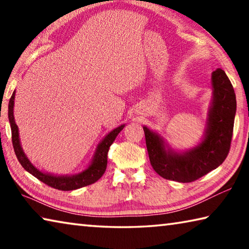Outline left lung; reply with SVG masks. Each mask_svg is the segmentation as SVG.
Segmentation results:
<instances>
[{"mask_svg":"<svg viewBox=\"0 0 249 249\" xmlns=\"http://www.w3.org/2000/svg\"><path fill=\"white\" fill-rule=\"evenodd\" d=\"M213 103L209 112L204 141L185 154L166 150L159 135L144 128L146 146L154 170L167 180L192 182L215 169L226 159L233 137L236 96L222 69L212 73Z\"/></svg>","mask_w":249,"mask_h":249,"instance_id":"left-lung-1","label":"left lung"}]
</instances>
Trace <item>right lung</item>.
<instances>
[{
  "mask_svg": "<svg viewBox=\"0 0 249 249\" xmlns=\"http://www.w3.org/2000/svg\"><path fill=\"white\" fill-rule=\"evenodd\" d=\"M14 99L15 92H13V94H12L10 99V103H8V120H10L12 130V142H13L16 157H18L19 163L22 165L25 170L28 171L29 174L33 175L34 177H36V178L40 180L41 182H44L45 184L49 185V187L61 191H70L82 187H87V185H90L96 182V181L103 176L107 166V151L109 149V147L113 144V142L115 141L117 135H119L121 130L124 128V125H121L120 127L113 129L112 132L107 135V137L100 142L98 149H96L93 161H92V163L87 170H84L81 174L72 177L52 176L49 174H44V172L39 171L37 168L34 167L31 161L27 159L26 156H25L22 147H20L18 128V125L15 123L13 115Z\"/></svg>",
  "mask_w": 249,
  "mask_h": 249,
  "instance_id": "add662e5",
  "label": "right lung"
}]
</instances>
